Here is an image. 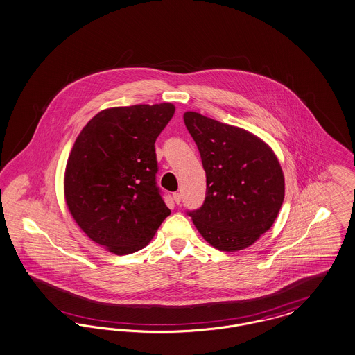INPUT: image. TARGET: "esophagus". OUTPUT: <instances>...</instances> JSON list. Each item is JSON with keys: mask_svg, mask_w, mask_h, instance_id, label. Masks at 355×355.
I'll use <instances>...</instances> for the list:
<instances>
[{"mask_svg": "<svg viewBox=\"0 0 355 355\" xmlns=\"http://www.w3.org/2000/svg\"><path fill=\"white\" fill-rule=\"evenodd\" d=\"M172 199H173V202H175L176 205H180V202H182V195H180L179 192H173V193H172Z\"/></svg>", "mask_w": 355, "mask_h": 355, "instance_id": "1", "label": "esophagus"}]
</instances>
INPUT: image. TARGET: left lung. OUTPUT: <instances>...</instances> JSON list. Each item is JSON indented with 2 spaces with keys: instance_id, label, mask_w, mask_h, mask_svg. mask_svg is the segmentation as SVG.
Masks as SVG:
<instances>
[{
  "instance_id": "left-lung-1",
  "label": "left lung",
  "mask_w": 355,
  "mask_h": 355,
  "mask_svg": "<svg viewBox=\"0 0 355 355\" xmlns=\"http://www.w3.org/2000/svg\"><path fill=\"white\" fill-rule=\"evenodd\" d=\"M184 123L206 171L203 206L189 213L200 236L222 252L253 245L275 223L285 195L282 166L256 135L186 112Z\"/></svg>"
}]
</instances>
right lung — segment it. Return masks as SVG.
<instances>
[{
  "label": "right lung",
  "instance_id": "1",
  "mask_svg": "<svg viewBox=\"0 0 355 355\" xmlns=\"http://www.w3.org/2000/svg\"><path fill=\"white\" fill-rule=\"evenodd\" d=\"M173 113L168 102L109 107L73 142L66 205L82 232L110 253L141 250L171 214L156 186L155 142Z\"/></svg>",
  "mask_w": 355,
  "mask_h": 355
}]
</instances>
